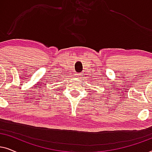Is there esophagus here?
<instances>
[{"mask_svg":"<svg viewBox=\"0 0 152 152\" xmlns=\"http://www.w3.org/2000/svg\"><path fill=\"white\" fill-rule=\"evenodd\" d=\"M81 75H81V74H78V73L75 74V77H80Z\"/></svg>","mask_w":152,"mask_h":152,"instance_id":"1","label":"esophagus"}]
</instances>
